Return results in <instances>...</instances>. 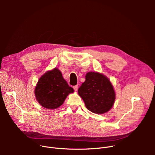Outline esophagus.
<instances>
[{
  "mask_svg": "<svg viewBox=\"0 0 155 155\" xmlns=\"http://www.w3.org/2000/svg\"><path fill=\"white\" fill-rule=\"evenodd\" d=\"M73 89H74L75 91H78V85L73 86Z\"/></svg>",
  "mask_w": 155,
  "mask_h": 155,
  "instance_id": "esophagus-1",
  "label": "esophagus"
}]
</instances>
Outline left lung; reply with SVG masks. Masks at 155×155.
Returning <instances> with one entry per match:
<instances>
[{"label": "left lung", "mask_w": 155, "mask_h": 155, "mask_svg": "<svg viewBox=\"0 0 155 155\" xmlns=\"http://www.w3.org/2000/svg\"><path fill=\"white\" fill-rule=\"evenodd\" d=\"M88 110L101 114L113 106L116 94L108 78L98 72H88L85 81L78 90Z\"/></svg>", "instance_id": "8db88e82"}]
</instances>
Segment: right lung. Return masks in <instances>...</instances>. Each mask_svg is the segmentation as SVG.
<instances>
[{
  "label": "right lung",
  "instance_id": "obj_1",
  "mask_svg": "<svg viewBox=\"0 0 155 155\" xmlns=\"http://www.w3.org/2000/svg\"><path fill=\"white\" fill-rule=\"evenodd\" d=\"M74 92L56 68L48 71L40 77L35 87L37 101L42 107L54 109L63 104L69 94Z\"/></svg>",
  "mask_w": 155,
  "mask_h": 155
}]
</instances>
